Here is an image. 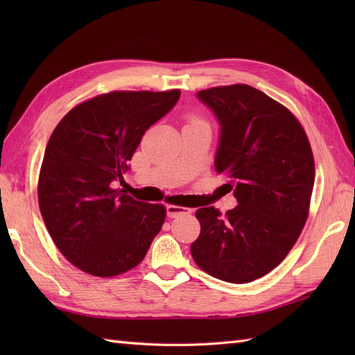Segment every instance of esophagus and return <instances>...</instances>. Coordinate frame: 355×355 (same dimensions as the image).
<instances>
[{"label": "esophagus", "instance_id": "obj_1", "mask_svg": "<svg viewBox=\"0 0 355 355\" xmlns=\"http://www.w3.org/2000/svg\"><path fill=\"white\" fill-rule=\"evenodd\" d=\"M166 212H168L169 218H177L180 215H189L192 210L187 209V207H182V206L168 205V206H166Z\"/></svg>", "mask_w": 355, "mask_h": 355}]
</instances>
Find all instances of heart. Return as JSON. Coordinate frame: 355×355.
<instances>
[{"label": "heart", "mask_w": 355, "mask_h": 355, "mask_svg": "<svg viewBox=\"0 0 355 355\" xmlns=\"http://www.w3.org/2000/svg\"><path fill=\"white\" fill-rule=\"evenodd\" d=\"M186 126H209L205 119H201L197 114H191L186 119Z\"/></svg>", "instance_id": "1"}]
</instances>
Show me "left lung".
<instances>
[{"label":"left lung","mask_w":355,"mask_h":355,"mask_svg":"<svg viewBox=\"0 0 355 355\" xmlns=\"http://www.w3.org/2000/svg\"><path fill=\"white\" fill-rule=\"evenodd\" d=\"M221 125L215 169L229 178L238 206L223 216L195 212L201 232L191 253L207 275L247 284L290 253L310 214L314 157L299 120L282 103L245 84L198 92Z\"/></svg>","instance_id":"obj_1"}]
</instances>
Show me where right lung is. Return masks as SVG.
I'll return each mask as SVG.
<instances>
[{
  "label": "right lung",
  "instance_id": "add662e5",
  "mask_svg": "<svg viewBox=\"0 0 355 355\" xmlns=\"http://www.w3.org/2000/svg\"><path fill=\"white\" fill-rule=\"evenodd\" d=\"M180 97L171 92H111L70 110L45 148L37 202L65 259L97 277L137 267L160 232L163 205L116 189L143 134Z\"/></svg>",
  "mask_w": 355,
  "mask_h": 355
}]
</instances>
